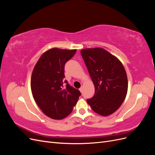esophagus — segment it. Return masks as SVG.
Masks as SVG:
<instances>
[{
	"label": "esophagus",
	"instance_id": "1",
	"mask_svg": "<svg viewBox=\"0 0 155 155\" xmlns=\"http://www.w3.org/2000/svg\"><path fill=\"white\" fill-rule=\"evenodd\" d=\"M79 91H80L81 92H83V87H81L80 88H79Z\"/></svg>",
	"mask_w": 155,
	"mask_h": 155
}]
</instances>
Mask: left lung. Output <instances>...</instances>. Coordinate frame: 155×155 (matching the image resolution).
Segmentation results:
<instances>
[{
  "label": "left lung",
  "mask_w": 155,
  "mask_h": 155,
  "mask_svg": "<svg viewBox=\"0 0 155 155\" xmlns=\"http://www.w3.org/2000/svg\"><path fill=\"white\" fill-rule=\"evenodd\" d=\"M81 54L95 87L94 95L87 100L88 104L101 116L112 114L127 93V77L122 63L102 48L83 49Z\"/></svg>",
  "instance_id": "1"
}]
</instances>
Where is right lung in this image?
Returning <instances> with one entry per match:
<instances>
[{
	"instance_id": "1",
	"label": "right lung",
	"mask_w": 155,
	"mask_h": 155,
	"mask_svg": "<svg viewBox=\"0 0 155 155\" xmlns=\"http://www.w3.org/2000/svg\"><path fill=\"white\" fill-rule=\"evenodd\" d=\"M76 52V50L50 49L41 56L33 70V97L41 110L52 119L66 118L81 95L64 79L65 63Z\"/></svg>"
}]
</instances>
